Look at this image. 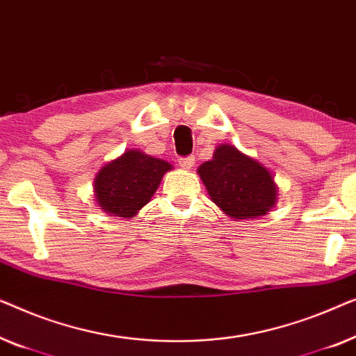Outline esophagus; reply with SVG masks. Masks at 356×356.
I'll return each instance as SVG.
<instances>
[{
  "label": "esophagus",
  "mask_w": 356,
  "mask_h": 356,
  "mask_svg": "<svg viewBox=\"0 0 356 356\" xmlns=\"http://www.w3.org/2000/svg\"><path fill=\"white\" fill-rule=\"evenodd\" d=\"M195 164V156H185L179 159V166L182 169H190Z\"/></svg>",
  "instance_id": "34e87169"
}]
</instances>
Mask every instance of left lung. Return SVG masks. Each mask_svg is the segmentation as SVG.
<instances>
[{"label":"left lung","mask_w":356,"mask_h":356,"mask_svg":"<svg viewBox=\"0 0 356 356\" xmlns=\"http://www.w3.org/2000/svg\"><path fill=\"white\" fill-rule=\"evenodd\" d=\"M209 197L232 219H257L274 208L277 187L273 174L232 145L216 147L213 159L198 168Z\"/></svg>","instance_id":"obj_1"}]
</instances>
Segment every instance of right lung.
Returning a JSON list of instances; mask_svg holds the SVG:
<instances>
[{
  "label": "right lung",
  "mask_w": 356,
  "mask_h": 356,
  "mask_svg": "<svg viewBox=\"0 0 356 356\" xmlns=\"http://www.w3.org/2000/svg\"><path fill=\"white\" fill-rule=\"evenodd\" d=\"M171 169L164 159L129 149L99 169L95 177V198L99 209L109 216L130 219L152 200L163 176Z\"/></svg>",
  "instance_id": "obj_1"
}]
</instances>
